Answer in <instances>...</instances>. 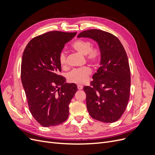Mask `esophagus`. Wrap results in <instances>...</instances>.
Here are the masks:
<instances>
[{
  "label": "esophagus",
  "instance_id": "obj_1",
  "mask_svg": "<svg viewBox=\"0 0 155 155\" xmlns=\"http://www.w3.org/2000/svg\"><path fill=\"white\" fill-rule=\"evenodd\" d=\"M77 87H78V90H81V89L83 88V86L81 85H78Z\"/></svg>",
  "mask_w": 155,
  "mask_h": 155
}]
</instances>
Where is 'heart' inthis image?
Returning <instances> with one entry per match:
<instances>
[{"instance_id":"1","label":"heart","mask_w":155,"mask_h":155,"mask_svg":"<svg viewBox=\"0 0 155 155\" xmlns=\"http://www.w3.org/2000/svg\"><path fill=\"white\" fill-rule=\"evenodd\" d=\"M92 45L91 41L79 39L72 44V48L79 54L85 55L86 59L88 62L96 65L101 59L102 51L100 48L97 46L92 47ZM59 61L63 68L67 67V54L64 51H61L59 53ZM91 74V68L88 66H85L82 68L73 69L67 74V79L70 83L82 84L88 81Z\"/></svg>"}]
</instances>
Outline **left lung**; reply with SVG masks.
<instances>
[{
	"instance_id": "1",
	"label": "left lung",
	"mask_w": 155,
	"mask_h": 155,
	"mask_svg": "<svg viewBox=\"0 0 155 155\" xmlns=\"http://www.w3.org/2000/svg\"><path fill=\"white\" fill-rule=\"evenodd\" d=\"M78 37L96 41L102 51L101 66L91 85L83 88L88 113L102 122H115L123 115L130 96V71L126 51L120 40L107 31L91 29Z\"/></svg>"
}]
</instances>
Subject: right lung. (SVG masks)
I'll return each mask as SVG.
<instances>
[{
  "instance_id": "add662e5",
  "label": "right lung",
  "mask_w": 155,
  "mask_h": 155,
  "mask_svg": "<svg viewBox=\"0 0 155 155\" xmlns=\"http://www.w3.org/2000/svg\"><path fill=\"white\" fill-rule=\"evenodd\" d=\"M77 32L52 31L35 37L23 52L21 77L29 110L41 125L48 127L66 121L69 104L77 92L59 75V55Z\"/></svg>"
}]
</instances>
